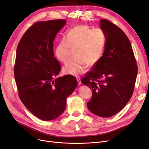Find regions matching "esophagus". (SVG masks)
<instances>
[{
  "label": "esophagus",
  "instance_id": "1",
  "mask_svg": "<svg viewBox=\"0 0 149 149\" xmlns=\"http://www.w3.org/2000/svg\"><path fill=\"white\" fill-rule=\"evenodd\" d=\"M76 79H77V81H78V83L79 85H80L81 84V79L79 77H76Z\"/></svg>",
  "mask_w": 149,
  "mask_h": 149
}]
</instances>
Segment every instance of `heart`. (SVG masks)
I'll return each instance as SVG.
<instances>
[{
	"mask_svg": "<svg viewBox=\"0 0 149 149\" xmlns=\"http://www.w3.org/2000/svg\"><path fill=\"white\" fill-rule=\"evenodd\" d=\"M106 43V34L101 29L93 30L86 25H79L68 31L55 48V56L63 63L70 59V49H74V60L63 67L66 74L78 76L86 67L96 65L102 55Z\"/></svg>",
	"mask_w": 149,
	"mask_h": 149,
	"instance_id": "b5f03b06",
	"label": "heart"
}]
</instances>
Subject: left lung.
<instances>
[{"label":"left lung","mask_w":149,"mask_h":149,"mask_svg":"<svg viewBox=\"0 0 149 149\" xmlns=\"http://www.w3.org/2000/svg\"><path fill=\"white\" fill-rule=\"evenodd\" d=\"M106 34L102 56L81 79L92 89L87 106L102 118L118 114L132 97L137 74V65L128 37L118 26L107 19L100 20Z\"/></svg>","instance_id":"8db88e82"}]
</instances>
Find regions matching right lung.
<instances>
[{
	"label": "right lung",
	"mask_w": 149,
	"mask_h": 149,
	"mask_svg": "<svg viewBox=\"0 0 149 149\" xmlns=\"http://www.w3.org/2000/svg\"><path fill=\"white\" fill-rule=\"evenodd\" d=\"M66 22L63 19L35 22L17 48L13 71L19 96L31 113L43 120L55 119L64 112L67 97L78 85L72 75L57 77L61 68L54 56L53 41Z\"/></svg>",
	"instance_id": "right-lung-1"
}]
</instances>
